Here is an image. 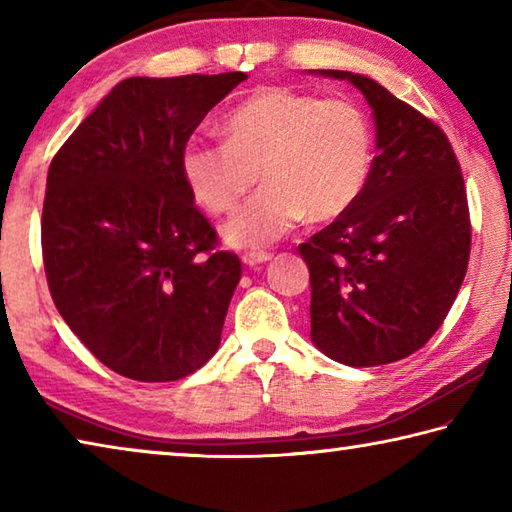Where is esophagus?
Segmentation results:
<instances>
[{
  "label": "esophagus",
  "mask_w": 512,
  "mask_h": 512,
  "mask_svg": "<svg viewBox=\"0 0 512 512\" xmlns=\"http://www.w3.org/2000/svg\"><path fill=\"white\" fill-rule=\"evenodd\" d=\"M271 259V253H262V250H250V253L241 255V262L246 266H257V264H266Z\"/></svg>",
  "instance_id": "esophagus-1"
}]
</instances>
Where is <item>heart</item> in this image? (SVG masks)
Instances as JSON below:
<instances>
[{"instance_id": "b5f03b06", "label": "heart", "mask_w": 512, "mask_h": 512, "mask_svg": "<svg viewBox=\"0 0 512 512\" xmlns=\"http://www.w3.org/2000/svg\"><path fill=\"white\" fill-rule=\"evenodd\" d=\"M225 142L192 137L180 151L189 192L212 214L230 212L257 171L264 187L223 225L232 248L257 250L359 201L375 162V133L357 103L266 88L225 119Z\"/></svg>"}]
</instances>
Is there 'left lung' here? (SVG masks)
Returning a JSON list of instances; mask_svg holds the SVG:
<instances>
[{
	"label": "left lung",
	"mask_w": 512,
	"mask_h": 512,
	"mask_svg": "<svg viewBox=\"0 0 512 512\" xmlns=\"http://www.w3.org/2000/svg\"><path fill=\"white\" fill-rule=\"evenodd\" d=\"M348 81L375 119L377 158L357 203L300 244L311 282V341L354 368L409 357L443 325L470 259V212L447 135L368 76Z\"/></svg>",
	"instance_id": "1"
}]
</instances>
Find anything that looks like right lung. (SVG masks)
Masks as SVG:
<instances>
[{
    "label": "right lung",
    "instance_id": "1",
    "mask_svg": "<svg viewBox=\"0 0 512 512\" xmlns=\"http://www.w3.org/2000/svg\"><path fill=\"white\" fill-rule=\"evenodd\" d=\"M248 76H131L54 155L42 207L51 298L103 366L176 381L212 359L241 262L214 250L180 151Z\"/></svg>",
    "mask_w": 512,
    "mask_h": 512
}]
</instances>
